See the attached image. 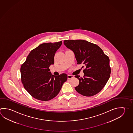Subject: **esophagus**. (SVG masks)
Instances as JSON below:
<instances>
[{"instance_id": "esophagus-1", "label": "esophagus", "mask_w": 133, "mask_h": 133, "mask_svg": "<svg viewBox=\"0 0 133 133\" xmlns=\"http://www.w3.org/2000/svg\"><path fill=\"white\" fill-rule=\"evenodd\" d=\"M73 77V76L71 75H68V79H70L72 78Z\"/></svg>"}]
</instances>
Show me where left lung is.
Here are the masks:
<instances>
[{
	"label": "left lung",
	"mask_w": 133,
	"mask_h": 133,
	"mask_svg": "<svg viewBox=\"0 0 133 133\" xmlns=\"http://www.w3.org/2000/svg\"><path fill=\"white\" fill-rule=\"evenodd\" d=\"M63 43L74 53L77 64L85 66L83 77L75 76L79 81V85L75 88L76 90L85 96L98 94L110 77L109 57L98 45L86 40H66Z\"/></svg>",
	"instance_id": "8db88e82"
}]
</instances>
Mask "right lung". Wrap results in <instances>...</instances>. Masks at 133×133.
Listing matches in <instances>:
<instances>
[{"mask_svg":"<svg viewBox=\"0 0 133 133\" xmlns=\"http://www.w3.org/2000/svg\"><path fill=\"white\" fill-rule=\"evenodd\" d=\"M62 41L45 43L31 51L21 66V80L23 87L33 97L48 101L60 92L63 84L67 80L65 73L52 75L49 66L54 64V56Z\"/></svg>","mask_w":133,"mask_h":133,"instance_id":"right-lung-1","label":"right lung"}]
</instances>
